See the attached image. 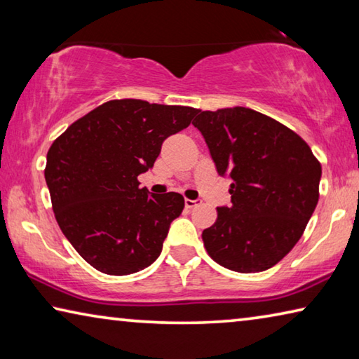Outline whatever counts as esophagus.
Listing matches in <instances>:
<instances>
[{"label":"esophagus","mask_w":359,"mask_h":359,"mask_svg":"<svg viewBox=\"0 0 359 359\" xmlns=\"http://www.w3.org/2000/svg\"><path fill=\"white\" fill-rule=\"evenodd\" d=\"M199 203H201V201H199V199H185V208L187 209H193L194 205H198Z\"/></svg>","instance_id":"34e87169"}]
</instances>
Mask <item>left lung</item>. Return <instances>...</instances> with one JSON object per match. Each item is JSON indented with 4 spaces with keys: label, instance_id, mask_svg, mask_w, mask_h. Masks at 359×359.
I'll list each match as a JSON object with an SVG mask.
<instances>
[{
    "label": "left lung",
    "instance_id": "obj_1",
    "mask_svg": "<svg viewBox=\"0 0 359 359\" xmlns=\"http://www.w3.org/2000/svg\"><path fill=\"white\" fill-rule=\"evenodd\" d=\"M217 172L233 180L231 205L203 231L210 258L250 274L277 264L306 229L318 203L321 166L304 139L248 107L199 111L193 121Z\"/></svg>",
    "mask_w": 359,
    "mask_h": 359
}]
</instances>
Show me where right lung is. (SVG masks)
Listing matches in <instances>:
<instances>
[{
  "mask_svg": "<svg viewBox=\"0 0 359 359\" xmlns=\"http://www.w3.org/2000/svg\"><path fill=\"white\" fill-rule=\"evenodd\" d=\"M198 112L142 100L107 101L50 145L44 175L58 226L95 269L128 276L160 257L185 201L174 191L150 194L139 188L137 175L154 168L163 141Z\"/></svg>",
  "mask_w": 359,
  "mask_h": 359,
  "instance_id": "obj_1",
  "label": "right lung"
}]
</instances>
